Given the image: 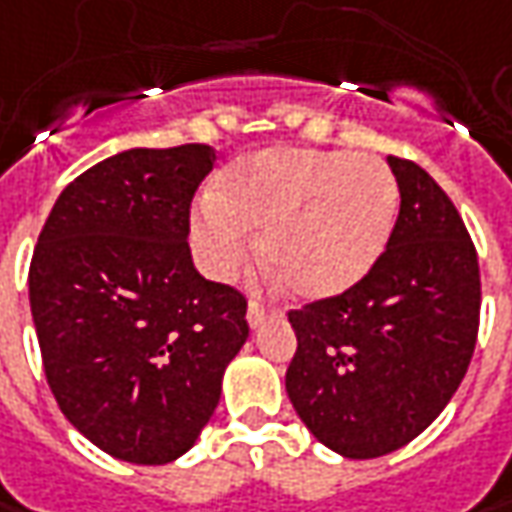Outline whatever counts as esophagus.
Here are the masks:
<instances>
[{"instance_id":"1","label":"esophagus","mask_w":512,"mask_h":512,"mask_svg":"<svg viewBox=\"0 0 512 512\" xmlns=\"http://www.w3.org/2000/svg\"><path fill=\"white\" fill-rule=\"evenodd\" d=\"M269 317H272V314L263 309L260 303H255V300L249 303V309H246V323H249V328H260Z\"/></svg>"}]
</instances>
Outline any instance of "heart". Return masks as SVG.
<instances>
[{
	"label": "heart",
	"instance_id": "b5f03b06",
	"mask_svg": "<svg viewBox=\"0 0 512 512\" xmlns=\"http://www.w3.org/2000/svg\"><path fill=\"white\" fill-rule=\"evenodd\" d=\"M397 184L368 155L323 150H266L240 158L215 178L189 238L201 266L232 280L255 255L300 300L351 291L388 246L397 218Z\"/></svg>",
	"mask_w": 512,
	"mask_h": 512
}]
</instances>
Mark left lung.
Wrapping results in <instances>:
<instances>
[{"mask_svg": "<svg viewBox=\"0 0 512 512\" xmlns=\"http://www.w3.org/2000/svg\"><path fill=\"white\" fill-rule=\"evenodd\" d=\"M388 167L399 218L377 266L289 314L291 405L345 459H377L425 431L465 379L479 331V260L456 206L414 161L388 155Z\"/></svg>", "mask_w": 512, "mask_h": 512, "instance_id": "1", "label": "left lung"}]
</instances>
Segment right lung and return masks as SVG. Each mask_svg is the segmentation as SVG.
Returning <instances> with one entry per match:
<instances>
[{
  "mask_svg": "<svg viewBox=\"0 0 512 512\" xmlns=\"http://www.w3.org/2000/svg\"><path fill=\"white\" fill-rule=\"evenodd\" d=\"M206 144L124 150L53 203L30 263L47 385L70 425L133 465L184 456L249 337L243 294L189 252V203L215 167Z\"/></svg>",
  "mask_w": 512,
  "mask_h": 512,
  "instance_id": "1",
  "label": "right lung"
}]
</instances>
